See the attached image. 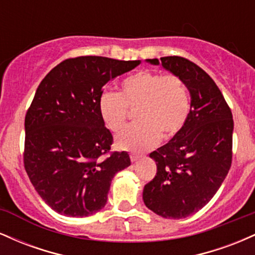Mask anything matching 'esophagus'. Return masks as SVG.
Segmentation results:
<instances>
[{"mask_svg": "<svg viewBox=\"0 0 255 255\" xmlns=\"http://www.w3.org/2000/svg\"><path fill=\"white\" fill-rule=\"evenodd\" d=\"M140 157H141V156H139V154H135V153H130V160H131V162H136V160L139 159Z\"/></svg>", "mask_w": 255, "mask_h": 255, "instance_id": "34e87169", "label": "esophagus"}]
</instances>
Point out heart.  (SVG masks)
I'll list each match as a JSON object with an SVG mask.
<instances>
[{
  "instance_id": "obj_1",
  "label": "heart",
  "mask_w": 255,
  "mask_h": 255,
  "mask_svg": "<svg viewBox=\"0 0 255 255\" xmlns=\"http://www.w3.org/2000/svg\"><path fill=\"white\" fill-rule=\"evenodd\" d=\"M98 109L104 125L115 133L124 128L129 110H135L137 122L119 134L116 144L122 150L142 152L154 147L162 136L172 139L182 130L191 101L178 75L144 69L126 77L119 93H102Z\"/></svg>"
}]
</instances>
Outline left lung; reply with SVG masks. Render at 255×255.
Wrapping results in <instances>:
<instances>
[{"label":"left lung","mask_w":255,"mask_h":255,"mask_svg":"<svg viewBox=\"0 0 255 255\" xmlns=\"http://www.w3.org/2000/svg\"><path fill=\"white\" fill-rule=\"evenodd\" d=\"M159 64L157 58L147 60ZM165 69L191 92V111L182 130L151 152L157 174L145 184L142 199L164 218L194 215L223 183L233 159V114L221 90L204 69L181 56L160 57Z\"/></svg>","instance_id":"obj_1"}]
</instances>
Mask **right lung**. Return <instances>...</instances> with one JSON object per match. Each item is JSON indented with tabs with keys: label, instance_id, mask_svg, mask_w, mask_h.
<instances>
[{
	"label": "right lung",
	"instance_id": "right-lung-1",
	"mask_svg": "<svg viewBox=\"0 0 255 255\" xmlns=\"http://www.w3.org/2000/svg\"><path fill=\"white\" fill-rule=\"evenodd\" d=\"M140 61L102 56L67 58L39 84L25 116L24 166L54 211L87 217L105 206L116 172L130 165L110 152L113 134L98 109L104 86Z\"/></svg>",
	"mask_w": 255,
	"mask_h": 255
}]
</instances>
